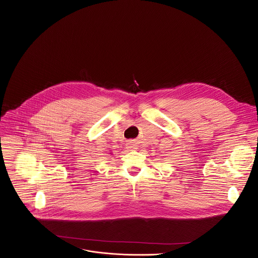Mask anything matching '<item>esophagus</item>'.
I'll use <instances>...</instances> for the list:
<instances>
[{"instance_id":"34e87169","label":"esophagus","mask_w":258,"mask_h":258,"mask_svg":"<svg viewBox=\"0 0 258 258\" xmlns=\"http://www.w3.org/2000/svg\"><path fill=\"white\" fill-rule=\"evenodd\" d=\"M126 148L128 149H136L137 148V144L135 143V142H128L126 143Z\"/></svg>"}]
</instances>
